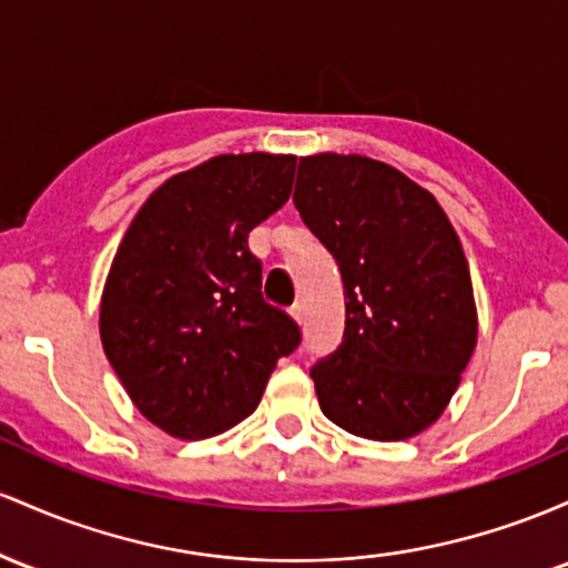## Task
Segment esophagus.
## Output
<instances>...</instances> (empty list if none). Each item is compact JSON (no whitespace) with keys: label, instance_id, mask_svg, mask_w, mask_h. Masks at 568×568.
Here are the masks:
<instances>
[{"label":"esophagus","instance_id":"obj_1","mask_svg":"<svg viewBox=\"0 0 568 568\" xmlns=\"http://www.w3.org/2000/svg\"><path fill=\"white\" fill-rule=\"evenodd\" d=\"M290 316L295 318L297 324H303V316H305V305H303V303H295V305H292V308H290Z\"/></svg>","mask_w":568,"mask_h":568}]
</instances>
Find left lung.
Segmentation results:
<instances>
[{
    "instance_id": "8db88e82",
    "label": "left lung",
    "mask_w": 568,
    "mask_h": 568,
    "mask_svg": "<svg viewBox=\"0 0 568 568\" xmlns=\"http://www.w3.org/2000/svg\"><path fill=\"white\" fill-rule=\"evenodd\" d=\"M295 206L346 290V329L311 367L318 405L356 437L407 439L454 397L477 343L473 278L435 195L365 155L301 158Z\"/></svg>"
}]
</instances>
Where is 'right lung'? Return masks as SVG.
<instances>
[{"label": "right lung", "mask_w": 568, "mask_h": 568, "mask_svg": "<svg viewBox=\"0 0 568 568\" xmlns=\"http://www.w3.org/2000/svg\"><path fill=\"white\" fill-rule=\"evenodd\" d=\"M295 155H216L163 182L125 231L101 295V346L139 413L180 439L252 416L301 327L263 301L250 233L284 206Z\"/></svg>", "instance_id": "add662e5"}]
</instances>
